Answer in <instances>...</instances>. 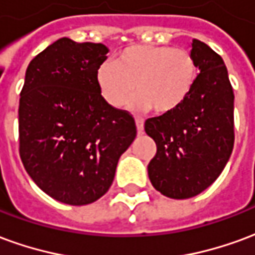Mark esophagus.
Returning <instances> with one entry per match:
<instances>
[{"label":"esophagus","mask_w":255,"mask_h":255,"mask_svg":"<svg viewBox=\"0 0 255 255\" xmlns=\"http://www.w3.org/2000/svg\"><path fill=\"white\" fill-rule=\"evenodd\" d=\"M135 122H136V128H138V133H139V135H142V133H143V129H144L143 119H140V117H136V119H135Z\"/></svg>","instance_id":"34e87169"}]
</instances>
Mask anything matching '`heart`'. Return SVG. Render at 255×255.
<instances>
[{
  "instance_id": "obj_1",
  "label": "heart",
  "mask_w": 255,
  "mask_h": 255,
  "mask_svg": "<svg viewBox=\"0 0 255 255\" xmlns=\"http://www.w3.org/2000/svg\"><path fill=\"white\" fill-rule=\"evenodd\" d=\"M197 79V63L182 47L133 45L126 47L113 63L97 71L101 94L113 108L132 104L155 113H169L182 105Z\"/></svg>"
}]
</instances>
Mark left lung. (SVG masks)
I'll return each instance as SVG.
<instances>
[{"label":"left lung","mask_w":255,"mask_h":255,"mask_svg":"<svg viewBox=\"0 0 255 255\" xmlns=\"http://www.w3.org/2000/svg\"><path fill=\"white\" fill-rule=\"evenodd\" d=\"M199 75L177 109L144 123L157 153L147 165L153 187L165 197H195L220 176L235 142L234 90L223 58L194 39Z\"/></svg>","instance_id":"8db88e82"}]
</instances>
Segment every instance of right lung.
Segmentation results:
<instances>
[{"instance_id":"right-lung-1","label":"right lung","mask_w":255,"mask_h":255,"mask_svg":"<svg viewBox=\"0 0 255 255\" xmlns=\"http://www.w3.org/2000/svg\"><path fill=\"white\" fill-rule=\"evenodd\" d=\"M102 43L61 38L31 60L19 102V153L49 197L89 205L112 186L120 155L136 136L132 115L101 95Z\"/></svg>"}]
</instances>
